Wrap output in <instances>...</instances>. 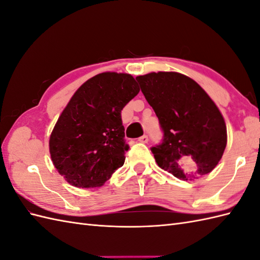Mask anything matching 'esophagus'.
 <instances>
[{"instance_id": "1", "label": "esophagus", "mask_w": 260, "mask_h": 260, "mask_svg": "<svg viewBox=\"0 0 260 260\" xmlns=\"http://www.w3.org/2000/svg\"><path fill=\"white\" fill-rule=\"evenodd\" d=\"M138 142L143 143V144H146L148 142V137L146 135H143V136H141L140 138H138Z\"/></svg>"}]
</instances>
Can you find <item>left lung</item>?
Returning a JSON list of instances; mask_svg holds the SVG:
<instances>
[{
  "label": "left lung",
  "instance_id": "obj_1",
  "mask_svg": "<svg viewBox=\"0 0 260 260\" xmlns=\"http://www.w3.org/2000/svg\"><path fill=\"white\" fill-rule=\"evenodd\" d=\"M136 80L164 132L162 143L152 147L157 165L182 180L212 172L227 144L225 120L214 101L176 72H153Z\"/></svg>",
  "mask_w": 260,
  "mask_h": 260
}]
</instances>
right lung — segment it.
I'll return each mask as SVG.
<instances>
[{"mask_svg": "<svg viewBox=\"0 0 260 260\" xmlns=\"http://www.w3.org/2000/svg\"><path fill=\"white\" fill-rule=\"evenodd\" d=\"M138 92L131 74L105 72L72 96L48 143L53 164L69 184L100 187L124 165L128 145L120 112Z\"/></svg>", "mask_w": 260, "mask_h": 260, "instance_id": "obj_1", "label": "right lung"}]
</instances>
